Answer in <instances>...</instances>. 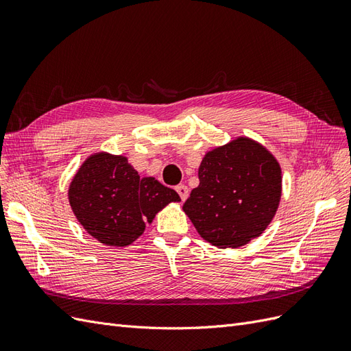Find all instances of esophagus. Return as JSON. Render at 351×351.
<instances>
[{"label": "esophagus", "instance_id": "1", "mask_svg": "<svg viewBox=\"0 0 351 351\" xmlns=\"http://www.w3.org/2000/svg\"><path fill=\"white\" fill-rule=\"evenodd\" d=\"M176 192H178V194H179L180 199H182V201H185V199L188 198V194H189V189H188V186H186V185H184V184H180V185H178V186H176Z\"/></svg>", "mask_w": 351, "mask_h": 351}]
</instances>
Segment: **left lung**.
<instances>
[{
	"label": "left lung",
	"mask_w": 351,
	"mask_h": 351,
	"mask_svg": "<svg viewBox=\"0 0 351 351\" xmlns=\"http://www.w3.org/2000/svg\"><path fill=\"white\" fill-rule=\"evenodd\" d=\"M199 185L184 211L202 239L217 247H241L263 234L281 199V167L267 147L236 137L202 157Z\"/></svg>",
	"instance_id": "8db88e82"
}]
</instances>
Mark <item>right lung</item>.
Masks as SVG:
<instances>
[{"label": "right lung", "mask_w": 351, "mask_h": 351, "mask_svg": "<svg viewBox=\"0 0 351 351\" xmlns=\"http://www.w3.org/2000/svg\"><path fill=\"white\" fill-rule=\"evenodd\" d=\"M69 201L90 236L106 246L125 247L144 233L145 223L180 198L156 178H140L127 156L97 152L73 176Z\"/></svg>", "instance_id": "1"}]
</instances>
